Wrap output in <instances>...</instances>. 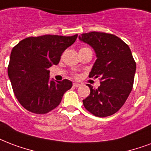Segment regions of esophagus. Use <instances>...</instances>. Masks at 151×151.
<instances>
[{"mask_svg":"<svg viewBox=\"0 0 151 151\" xmlns=\"http://www.w3.org/2000/svg\"><path fill=\"white\" fill-rule=\"evenodd\" d=\"M81 86V84L77 83V82H75V83H73V86H74V87H80Z\"/></svg>","mask_w":151,"mask_h":151,"instance_id":"esophagus-1","label":"esophagus"}]
</instances>
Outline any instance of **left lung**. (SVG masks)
Segmentation results:
<instances>
[{
  "mask_svg": "<svg viewBox=\"0 0 151 151\" xmlns=\"http://www.w3.org/2000/svg\"><path fill=\"white\" fill-rule=\"evenodd\" d=\"M96 53L89 78H101L97 88L87 84L90 94L83 100L85 108L98 117L109 116L121 109L132 92L136 64L128 45L116 35L92 32L79 35Z\"/></svg>",
  "mask_w": 151,
  "mask_h": 151,
  "instance_id": "1",
  "label": "left lung"
}]
</instances>
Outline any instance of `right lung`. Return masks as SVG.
I'll list each match as a JSON object with an SVG mask.
<instances>
[{
	"label": "right lung",
	"instance_id": "1",
	"mask_svg": "<svg viewBox=\"0 0 151 151\" xmlns=\"http://www.w3.org/2000/svg\"><path fill=\"white\" fill-rule=\"evenodd\" d=\"M78 35H46L28 37L12 48L8 74L16 97L27 111L47 113L61 103L63 94L73 84L65 79H50L48 69L59 63L63 51L77 40Z\"/></svg>",
	"mask_w": 151,
	"mask_h": 151
}]
</instances>
